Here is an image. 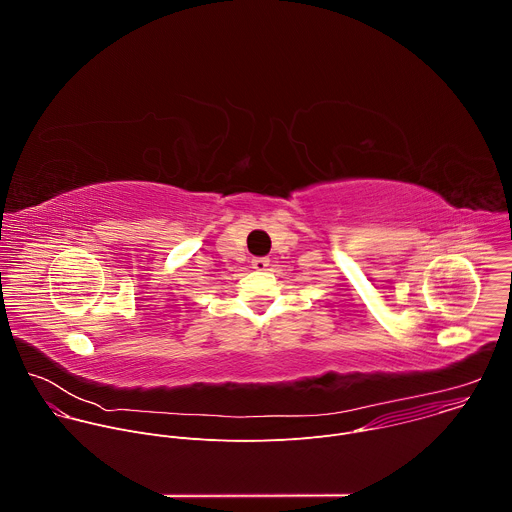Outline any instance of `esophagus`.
I'll return each instance as SVG.
<instances>
[{
    "label": "esophagus",
    "instance_id": "1",
    "mask_svg": "<svg viewBox=\"0 0 512 512\" xmlns=\"http://www.w3.org/2000/svg\"><path fill=\"white\" fill-rule=\"evenodd\" d=\"M251 265H253V269H257V271H265L267 265H269V259H267V257H255V259L251 261Z\"/></svg>",
    "mask_w": 512,
    "mask_h": 512
}]
</instances>
